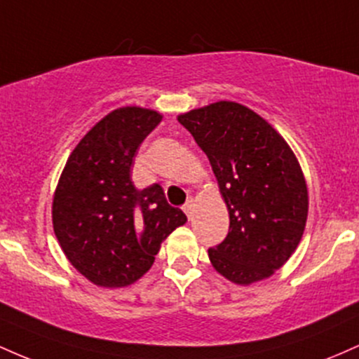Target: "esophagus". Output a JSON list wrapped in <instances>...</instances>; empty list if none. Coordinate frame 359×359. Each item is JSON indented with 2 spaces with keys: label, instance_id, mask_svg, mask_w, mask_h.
Here are the masks:
<instances>
[{
  "label": "esophagus",
  "instance_id": "obj_1",
  "mask_svg": "<svg viewBox=\"0 0 359 359\" xmlns=\"http://www.w3.org/2000/svg\"><path fill=\"white\" fill-rule=\"evenodd\" d=\"M184 212L185 214H187V217H189V219H191V217H192V212H194V201L191 199V201H187V203H185L184 204Z\"/></svg>",
  "mask_w": 359,
  "mask_h": 359
}]
</instances>
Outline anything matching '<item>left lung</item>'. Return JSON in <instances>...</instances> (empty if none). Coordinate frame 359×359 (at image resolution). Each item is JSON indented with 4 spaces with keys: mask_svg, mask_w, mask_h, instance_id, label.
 I'll return each mask as SVG.
<instances>
[{
    "mask_svg": "<svg viewBox=\"0 0 359 359\" xmlns=\"http://www.w3.org/2000/svg\"><path fill=\"white\" fill-rule=\"evenodd\" d=\"M177 119L208 155L229 212L228 236L208 251L212 266L238 285L271 277L306 229L309 194L297 156L238 102L217 101Z\"/></svg>",
    "mask_w": 359,
    "mask_h": 359,
    "instance_id": "8db88e82",
    "label": "left lung"
}]
</instances>
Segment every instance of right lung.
I'll use <instances>...</instances> for the list:
<instances>
[{
	"instance_id": "obj_1",
	"label": "right lung",
	"mask_w": 359,
	"mask_h": 359,
	"mask_svg": "<svg viewBox=\"0 0 359 359\" xmlns=\"http://www.w3.org/2000/svg\"><path fill=\"white\" fill-rule=\"evenodd\" d=\"M162 121L126 106L106 114L74 148L52 204L53 233L79 273L100 287H126L154 265L160 245L187 216L154 184L137 189L130 172L142 142Z\"/></svg>"
}]
</instances>
